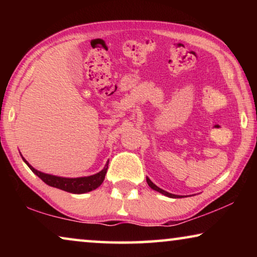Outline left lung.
I'll use <instances>...</instances> for the list:
<instances>
[{"label":"left lung","mask_w":257,"mask_h":257,"mask_svg":"<svg viewBox=\"0 0 257 257\" xmlns=\"http://www.w3.org/2000/svg\"><path fill=\"white\" fill-rule=\"evenodd\" d=\"M146 181H147V184H149V186L152 189H154V191H157V192H159V193H161V194H164V195H166V196H168V198H182L181 195H175V194H172V193H168V192H166V191H164V189H161L160 187H158L157 185H154L152 181L150 180L149 178H146Z\"/></svg>","instance_id":"left-lung-1"}]
</instances>
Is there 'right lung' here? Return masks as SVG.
Returning <instances> with one entry per match:
<instances>
[{
    "label": "right lung",
    "mask_w": 257,
    "mask_h": 257,
    "mask_svg": "<svg viewBox=\"0 0 257 257\" xmlns=\"http://www.w3.org/2000/svg\"><path fill=\"white\" fill-rule=\"evenodd\" d=\"M24 163H26L31 171L37 175L38 178L42 179L45 184L51 186V187L62 189V191L73 193V194H83V193H87L93 191L99 187L103 184L105 174H106L107 168H108V161L105 165V167L98 173L93 175H89V177H80V178H63L57 177V175L47 174L43 172L37 171L36 168H34L28 161L22 157Z\"/></svg>",
    "instance_id": "obj_1"
}]
</instances>
